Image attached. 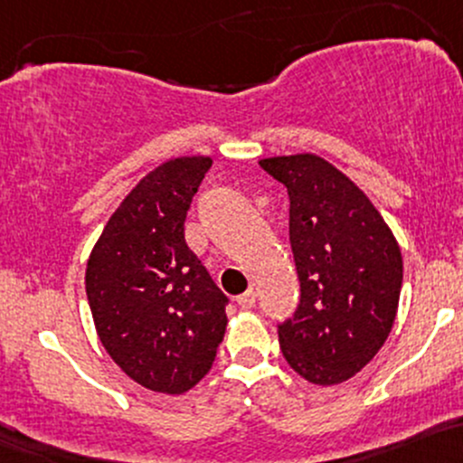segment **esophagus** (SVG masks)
<instances>
[{
  "label": "esophagus",
  "instance_id": "1",
  "mask_svg": "<svg viewBox=\"0 0 463 463\" xmlns=\"http://www.w3.org/2000/svg\"><path fill=\"white\" fill-rule=\"evenodd\" d=\"M255 301H257V297H255V292H252V289H248V292H243V294H240V297H237V303H240L243 309L255 307Z\"/></svg>",
  "mask_w": 463,
  "mask_h": 463
}]
</instances>
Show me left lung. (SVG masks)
<instances>
[{"label":"left lung","instance_id":"obj_1","mask_svg":"<svg viewBox=\"0 0 463 463\" xmlns=\"http://www.w3.org/2000/svg\"><path fill=\"white\" fill-rule=\"evenodd\" d=\"M289 197V243L301 298L279 325L288 364L329 387L355 375L387 340L402 288V252L369 197L314 154L259 160Z\"/></svg>","mask_w":463,"mask_h":463}]
</instances>
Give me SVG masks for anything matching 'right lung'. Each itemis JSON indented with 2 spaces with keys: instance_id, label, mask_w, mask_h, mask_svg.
<instances>
[{
  "instance_id": "obj_1",
  "label": "right lung",
  "mask_w": 463,
  "mask_h": 463,
  "mask_svg": "<svg viewBox=\"0 0 463 463\" xmlns=\"http://www.w3.org/2000/svg\"><path fill=\"white\" fill-rule=\"evenodd\" d=\"M206 156L162 162L120 202L85 270L96 332L134 383L180 395L213 367L228 298L186 246L184 220Z\"/></svg>"
}]
</instances>
